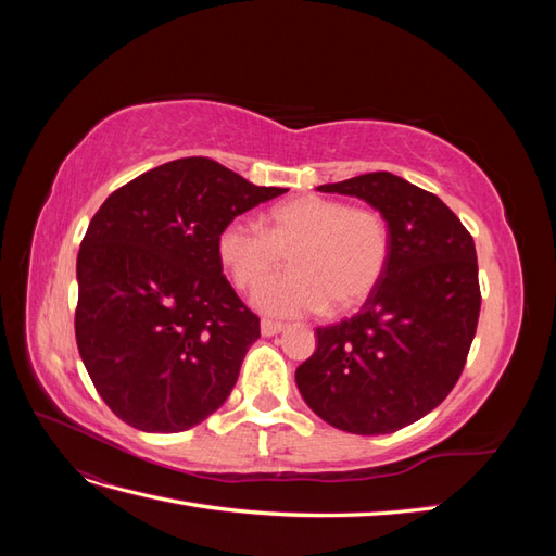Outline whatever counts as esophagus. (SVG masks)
Segmentation results:
<instances>
[{
	"label": "esophagus",
	"instance_id": "1",
	"mask_svg": "<svg viewBox=\"0 0 556 556\" xmlns=\"http://www.w3.org/2000/svg\"><path fill=\"white\" fill-rule=\"evenodd\" d=\"M285 327H288V325L276 323V319H262V333L264 336H276V333L285 331Z\"/></svg>",
	"mask_w": 556,
	"mask_h": 556
}]
</instances>
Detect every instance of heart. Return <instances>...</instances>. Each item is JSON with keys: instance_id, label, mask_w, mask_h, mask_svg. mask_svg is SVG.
<instances>
[{"instance_id": "1", "label": "heart", "mask_w": 556, "mask_h": 556, "mask_svg": "<svg viewBox=\"0 0 556 556\" xmlns=\"http://www.w3.org/2000/svg\"><path fill=\"white\" fill-rule=\"evenodd\" d=\"M264 223L266 229L233 217L215 239L217 260L239 290H255L289 257L293 271L255 294L264 313L355 311L390 266L392 227L374 206L304 194L276 204Z\"/></svg>"}]
</instances>
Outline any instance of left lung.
Returning a JSON list of instances; mask_svg holds the SVG:
<instances>
[{
	"label": "left lung",
	"mask_w": 556,
	"mask_h": 556,
	"mask_svg": "<svg viewBox=\"0 0 556 556\" xmlns=\"http://www.w3.org/2000/svg\"><path fill=\"white\" fill-rule=\"evenodd\" d=\"M359 197L392 227L390 266L362 311L317 327L296 368L301 396L336 429L392 433L457 384L480 317L476 243L443 201L390 172L319 185Z\"/></svg>",
	"instance_id": "obj_1"
}]
</instances>
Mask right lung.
Here are the masks:
<instances>
[{"mask_svg":"<svg viewBox=\"0 0 556 556\" xmlns=\"http://www.w3.org/2000/svg\"><path fill=\"white\" fill-rule=\"evenodd\" d=\"M285 192L182 157L129 180L94 213L76 262V343L123 422L176 433L227 401L260 317L225 278L215 239Z\"/></svg>","mask_w":556,"mask_h":556,"instance_id":"1","label":"right lung"}]
</instances>
